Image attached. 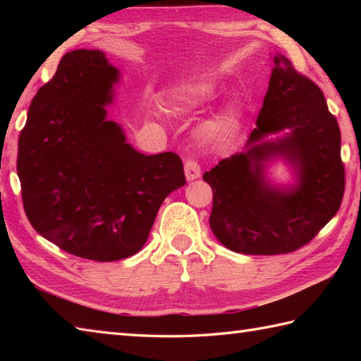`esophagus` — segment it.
<instances>
[{
  "label": "esophagus",
  "instance_id": "esophagus-1",
  "mask_svg": "<svg viewBox=\"0 0 361 361\" xmlns=\"http://www.w3.org/2000/svg\"><path fill=\"white\" fill-rule=\"evenodd\" d=\"M185 173H186V178L188 181H194L197 180L198 176H200L202 171H200V166H198V163L195 159L189 158L186 163H185Z\"/></svg>",
  "mask_w": 361,
  "mask_h": 361
}]
</instances>
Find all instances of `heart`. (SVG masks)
<instances>
[{"instance_id": "1", "label": "heart", "mask_w": 361, "mask_h": 361, "mask_svg": "<svg viewBox=\"0 0 361 361\" xmlns=\"http://www.w3.org/2000/svg\"><path fill=\"white\" fill-rule=\"evenodd\" d=\"M214 87L211 83L204 80H186L173 88L171 96H169V101H171L175 109L192 111L211 102ZM234 126L235 122L231 114H221V116H217L212 122H209L208 132L212 136L226 140L234 132Z\"/></svg>"}]
</instances>
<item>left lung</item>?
Returning <instances> with one entry per match:
<instances>
[{
	"instance_id": "1",
	"label": "left lung",
	"mask_w": 361,
	"mask_h": 361,
	"mask_svg": "<svg viewBox=\"0 0 361 361\" xmlns=\"http://www.w3.org/2000/svg\"><path fill=\"white\" fill-rule=\"evenodd\" d=\"M273 62L245 150L203 175L214 194L212 233L242 255H286L304 247L338 212L344 195L341 133L323 91L282 54ZM283 129L289 133L266 140ZM274 157L294 169L295 185L273 187L266 180L264 164Z\"/></svg>"
}]
</instances>
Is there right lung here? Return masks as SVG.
Listing matches in <instances>:
<instances>
[{
    "label": "right lung",
    "mask_w": 361,
    "mask_h": 361,
    "mask_svg": "<svg viewBox=\"0 0 361 361\" xmlns=\"http://www.w3.org/2000/svg\"><path fill=\"white\" fill-rule=\"evenodd\" d=\"M118 80L102 51L65 54L30 102L18 140L30 225L63 251L97 262L136 255L164 198L186 185L176 153L144 155L106 119Z\"/></svg>",
    "instance_id": "1"
}]
</instances>
